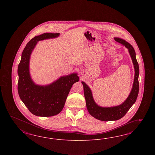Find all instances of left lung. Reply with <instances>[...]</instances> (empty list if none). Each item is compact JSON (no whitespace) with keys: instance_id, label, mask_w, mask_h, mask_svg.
<instances>
[{"instance_id":"8db88e82","label":"left lung","mask_w":155,"mask_h":155,"mask_svg":"<svg viewBox=\"0 0 155 155\" xmlns=\"http://www.w3.org/2000/svg\"><path fill=\"white\" fill-rule=\"evenodd\" d=\"M114 40L123 46L127 48L131 58L134 67L135 75L131 92L127 99L122 104L113 107H102L95 102L91 90L89 86L84 81L82 84L84 86V95L87 109L90 114L93 117L102 121L117 120L123 117L132 106L135 103L139 93V67L136 60V53L131 45L121 38H114Z\"/></svg>"}]
</instances>
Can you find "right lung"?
Listing matches in <instances>:
<instances>
[{"label":"right lung","mask_w":155,"mask_h":155,"mask_svg":"<svg viewBox=\"0 0 155 155\" xmlns=\"http://www.w3.org/2000/svg\"><path fill=\"white\" fill-rule=\"evenodd\" d=\"M60 33H45L35 36L26 45L18 68V93L29 111L38 117H52L58 114L64 107L71 88L79 81L77 73L61 76L47 85L36 84L29 71L30 57L39 41L58 38Z\"/></svg>","instance_id":"1"}]
</instances>
